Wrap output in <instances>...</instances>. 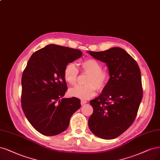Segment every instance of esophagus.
Wrapping results in <instances>:
<instances>
[{
    "instance_id": "34e87169",
    "label": "esophagus",
    "mask_w": 160,
    "mask_h": 160,
    "mask_svg": "<svg viewBox=\"0 0 160 160\" xmlns=\"http://www.w3.org/2000/svg\"><path fill=\"white\" fill-rule=\"evenodd\" d=\"M86 103H87V101H85V100H81V105H83V104H85Z\"/></svg>"
}]
</instances>
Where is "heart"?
Wrapping results in <instances>:
<instances>
[{
    "instance_id": "1",
    "label": "heart",
    "mask_w": 160,
    "mask_h": 160,
    "mask_svg": "<svg viewBox=\"0 0 160 160\" xmlns=\"http://www.w3.org/2000/svg\"><path fill=\"white\" fill-rule=\"evenodd\" d=\"M81 71L89 73L85 85H78L70 89L69 94L82 100L91 98L95 96L97 88L99 91L107 87L110 79L109 71L102 69V64L94 58H89L80 62ZM65 81L71 85H75L78 82L79 69L73 63H68L63 71Z\"/></svg>"
}]
</instances>
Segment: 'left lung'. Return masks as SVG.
Returning <instances> with one entry per match:
<instances>
[{
	"instance_id": "obj_1",
	"label": "left lung",
	"mask_w": 160,
	"mask_h": 160,
	"mask_svg": "<svg viewBox=\"0 0 160 160\" xmlns=\"http://www.w3.org/2000/svg\"><path fill=\"white\" fill-rule=\"evenodd\" d=\"M89 53L107 63L110 79L101 94L90 101L93 112L88 120L89 128L101 138L114 139L136 117L143 97L140 70L134 59L120 48Z\"/></svg>"
}]
</instances>
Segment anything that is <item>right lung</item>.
Segmentation results:
<instances>
[{
	"mask_svg": "<svg viewBox=\"0 0 160 160\" xmlns=\"http://www.w3.org/2000/svg\"><path fill=\"white\" fill-rule=\"evenodd\" d=\"M79 49L48 45L32 55L22 76V108L31 125L45 136L68 128L73 114L81 107L76 97L64 98L68 87L65 66L82 56Z\"/></svg>",
	"mask_w": 160,
	"mask_h": 160,
	"instance_id": "right-lung-1",
	"label": "right lung"
}]
</instances>
